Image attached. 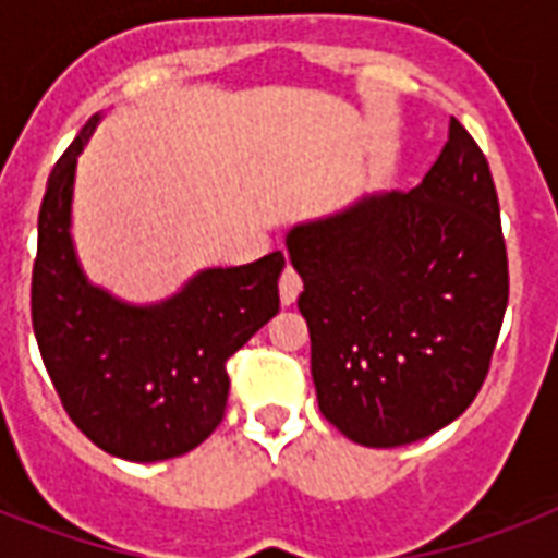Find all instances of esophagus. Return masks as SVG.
<instances>
[{"label": "esophagus", "instance_id": "1", "mask_svg": "<svg viewBox=\"0 0 558 558\" xmlns=\"http://www.w3.org/2000/svg\"><path fill=\"white\" fill-rule=\"evenodd\" d=\"M278 287H280V304L289 306V304H295L298 292H301V287H304V283H301V278H298V271L292 269V266H287V269H283V275H280Z\"/></svg>", "mask_w": 558, "mask_h": 558}]
</instances>
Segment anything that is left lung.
Wrapping results in <instances>:
<instances>
[{"mask_svg": "<svg viewBox=\"0 0 558 558\" xmlns=\"http://www.w3.org/2000/svg\"><path fill=\"white\" fill-rule=\"evenodd\" d=\"M322 414L371 449L458 420L484 385L510 275L493 173L451 118L411 191L367 193L289 228Z\"/></svg>", "mask_w": 558, "mask_h": 558, "instance_id": "obj_1", "label": "left lung"}]
</instances>
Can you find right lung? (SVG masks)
Wrapping results in <instances>:
<instances>
[{"instance_id": "1", "label": "right lung", "mask_w": 558, "mask_h": 558, "mask_svg": "<svg viewBox=\"0 0 558 558\" xmlns=\"http://www.w3.org/2000/svg\"><path fill=\"white\" fill-rule=\"evenodd\" d=\"M100 112L51 170L39 205L31 322L72 423L133 463L196 449L226 414V362L280 310L287 260L196 271L156 304H130L86 278L72 240L77 159Z\"/></svg>"}]
</instances>
